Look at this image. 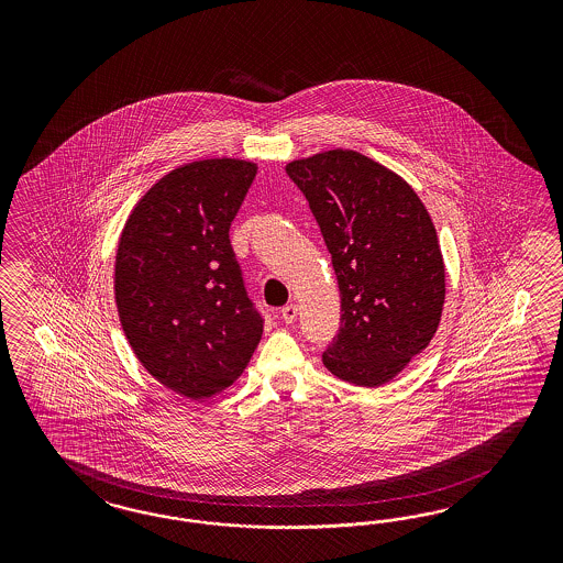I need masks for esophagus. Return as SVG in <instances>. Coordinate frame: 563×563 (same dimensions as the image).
<instances>
[{
	"mask_svg": "<svg viewBox=\"0 0 563 563\" xmlns=\"http://www.w3.org/2000/svg\"><path fill=\"white\" fill-rule=\"evenodd\" d=\"M297 313H299V309H297L295 303H289V306H285L280 309V318H283L285 324H295V322H297Z\"/></svg>",
	"mask_w": 563,
	"mask_h": 563,
	"instance_id": "1",
	"label": "esophagus"
}]
</instances>
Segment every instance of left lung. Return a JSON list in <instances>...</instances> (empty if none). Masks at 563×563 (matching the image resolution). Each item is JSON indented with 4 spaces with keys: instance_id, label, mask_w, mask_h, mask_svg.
I'll list each match as a JSON object with an SVG mask.
<instances>
[{
    "instance_id": "obj_1",
    "label": "left lung",
    "mask_w": 563,
    "mask_h": 563,
    "mask_svg": "<svg viewBox=\"0 0 563 563\" xmlns=\"http://www.w3.org/2000/svg\"><path fill=\"white\" fill-rule=\"evenodd\" d=\"M320 224L341 289V330L325 369L377 388L433 339L445 299L438 233L419 196L396 173L355 151L287 165Z\"/></svg>"
}]
</instances>
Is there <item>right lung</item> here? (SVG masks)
Masks as SVG:
<instances>
[{
	"mask_svg": "<svg viewBox=\"0 0 563 563\" xmlns=\"http://www.w3.org/2000/svg\"><path fill=\"white\" fill-rule=\"evenodd\" d=\"M257 167L206 158L170 170L132 210L115 256V301L137 361L191 400L229 388L264 318L247 297L229 229Z\"/></svg>",
	"mask_w": 563,
	"mask_h": 563,
	"instance_id": "obj_1",
	"label": "right lung"
}]
</instances>
